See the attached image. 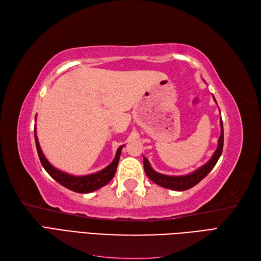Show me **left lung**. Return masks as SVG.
I'll use <instances>...</instances> for the list:
<instances>
[{
  "label": "left lung",
  "mask_w": 261,
  "mask_h": 261,
  "mask_svg": "<svg viewBox=\"0 0 261 261\" xmlns=\"http://www.w3.org/2000/svg\"><path fill=\"white\" fill-rule=\"evenodd\" d=\"M213 99H215V97H213ZM215 101H216V99H215ZM223 140H224L223 124H222V120H221V136L219 138L218 148L215 151V153H213V155L211 156V159L206 164H203L202 167L195 170L192 173H189V174H187V175L170 176V175L160 174V173L155 172L151 168V165H150L149 161L144 156V169H145L146 174L150 179L154 181L155 184L160 185L164 188H169V189H172V191H178V192L186 191V189L192 188L195 185L198 184L199 181L202 178L206 177L209 174V172L213 168H215V165L217 164L221 153H222Z\"/></svg>",
  "instance_id": "1"
}]
</instances>
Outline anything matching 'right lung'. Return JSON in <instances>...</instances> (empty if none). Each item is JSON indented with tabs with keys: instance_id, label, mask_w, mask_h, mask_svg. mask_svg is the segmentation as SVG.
Returning a JSON list of instances; mask_svg holds the SVG:
<instances>
[{
	"instance_id": "obj_1",
	"label": "right lung",
	"mask_w": 261,
	"mask_h": 261,
	"mask_svg": "<svg viewBox=\"0 0 261 261\" xmlns=\"http://www.w3.org/2000/svg\"><path fill=\"white\" fill-rule=\"evenodd\" d=\"M35 140H36V147H37L39 159H40V162L42 164V167L44 168V170L49 173V175L51 177H53L62 186H64L73 192L82 193V194L91 193L93 191H97V189L101 188L102 186L107 185L109 181L113 178L115 172H116L118 161H120L122 148L124 147V146H121L117 149L113 162L111 164H109L106 169L101 170L97 173H93V174H89V175L74 176V175L68 174V173H65V172L55 169L53 165L45 159V156L40 148V145H39L38 137L36 134V128H35Z\"/></svg>"
}]
</instances>
